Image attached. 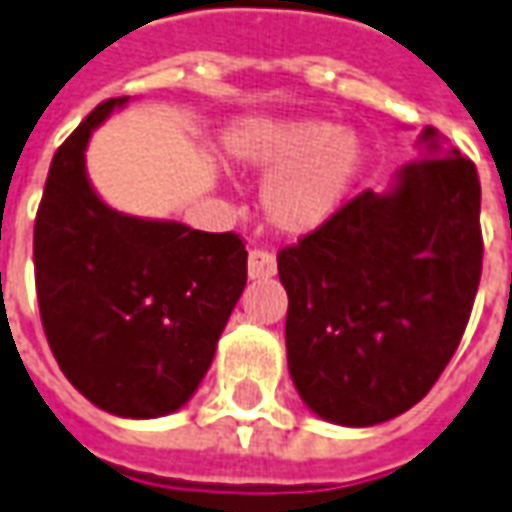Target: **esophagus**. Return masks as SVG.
<instances>
[{
	"label": "esophagus",
	"instance_id": "1",
	"mask_svg": "<svg viewBox=\"0 0 512 512\" xmlns=\"http://www.w3.org/2000/svg\"><path fill=\"white\" fill-rule=\"evenodd\" d=\"M277 274V260L263 249H252L249 252V280H266Z\"/></svg>",
	"mask_w": 512,
	"mask_h": 512
}]
</instances>
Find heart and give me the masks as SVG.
I'll return each mask as SVG.
<instances>
[{
    "mask_svg": "<svg viewBox=\"0 0 512 512\" xmlns=\"http://www.w3.org/2000/svg\"><path fill=\"white\" fill-rule=\"evenodd\" d=\"M221 149L244 169L268 171L260 205L285 235L327 227L366 169L363 138L324 119H244L224 132Z\"/></svg>",
    "mask_w": 512,
    "mask_h": 512,
    "instance_id": "heart-1",
    "label": "heart"
}]
</instances>
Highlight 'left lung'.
I'll return each instance as SVG.
<instances>
[{"mask_svg":"<svg viewBox=\"0 0 512 512\" xmlns=\"http://www.w3.org/2000/svg\"><path fill=\"white\" fill-rule=\"evenodd\" d=\"M277 257L285 349L318 418L374 427L421 402L463 338L482 271L480 180L441 132Z\"/></svg>","mask_w":512,"mask_h":512,"instance_id":"8db88e82","label":"left lung"}]
</instances>
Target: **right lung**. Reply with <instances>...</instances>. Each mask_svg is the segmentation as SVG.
I'll return each instance as SVG.
<instances>
[{
	"mask_svg": "<svg viewBox=\"0 0 512 512\" xmlns=\"http://www.w3.org/2000/svg\"><path fill=\"white\" fill-rule=\"evenodd\" d=\"M107 99L52 157L35 219V288L46 341L77 391L110 416H169L194 396L246 285L235 232L127 216L85 169Z\"/></svg>",
	"mask_w": 512,
	"mask_h": 512,
	"instance_id": "add662e5",
	"label": "right lung"
}]
</instances>
